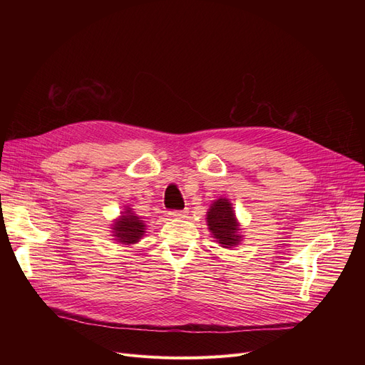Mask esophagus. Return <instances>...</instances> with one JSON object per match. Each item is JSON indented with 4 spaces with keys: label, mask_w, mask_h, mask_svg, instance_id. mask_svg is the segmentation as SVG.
<instances>
[{
    "label": "esophagus",
    "mask_w": 365,
    "mask_h": 365,
    "mask_svg": "<svg viewBox=\"0 0 365 365\" xmlns=\"http://www.w3.org/2000/svg\"><path fill=\"white\" fill-rule=\"evenodd\" d=\"M168 216L171 219H185L187 216V212H186V210H183V212H178V210H175V212H170Z\"/></svg>",
    "instance_id": "1"
}]
</instances>
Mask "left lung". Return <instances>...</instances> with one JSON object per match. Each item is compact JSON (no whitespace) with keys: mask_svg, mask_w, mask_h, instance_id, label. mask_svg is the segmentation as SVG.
<instances>
[{"mask_svg":"<svg viewBox=\"0 0 365 365\" xmlns=\"http://www.w3.org/2000/svg\"><path fill=\"white\" fill-rule=\"evenodd\" d=\"M205 222L208 231L212 232V237L220 244V247L232 248L241 244L244 238L242 229L237 219L232 202L227 198L220 197L210 204Z\"/></svg>","mask_w":365,"mask_h":365,"instance_id":"obj_1","label":"left lung"}]
</instances>
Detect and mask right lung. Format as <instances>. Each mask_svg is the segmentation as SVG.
I'll return each mask as SVG.
<instances>
[{"instance_id":"add662e5","label":"right lung","mask_w":365,"mask_h":365,"mask_svg":"<svg viewBox=\"0 0 365 365\" xmlns=\"http://www.w3.org/2000/svg\"><path fill=\"white\" fill-rule=\"evenodd\" d=\"M145 232L146 225L143 219L130 205H124L121 215L113 219L110 225V237L117 244H123V247L138 244L145 237Z\"/></svg>"}]
</instances>
